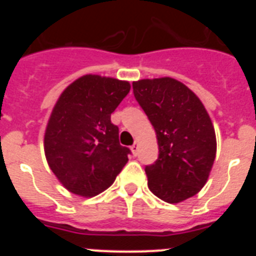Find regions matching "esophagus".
Segmentation results:
<instances>
[{
	"label": "esophagus",
	"mask_w": 256,
	"mask_h": 256,
	"mask_svg": "<svg viewBox=\"0 0 256 256\" xmlns=\"http://www.w3.org/2000/svg\"><path fill=\"white\" fill-rule=\"evenodd\" d=\"M130 150H132V152L134 154V155H137V154H138V142H136L132 148H130Z\"/></svg>",
	"instance_id": "obj_1"
}]
</instances>
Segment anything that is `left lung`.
Masks as SVG:
<instances>
[{
    "mask_svg": "<svg viewBox=\"0 0 256 256\" xmlns=\"http://www.w3.org/2000/svg\"><path fill=\"white\" fill-rule=\"evenodd\" d=\"M133 94L150 119L159 158L146 166L154 195L169 204L195 196L208 182L216 155L214 126L204 104L177 79L133 82Z\"/></svg>",
    "mask_w": 256,
    "mask_h": 256,
    "instance_id": "1",
    "label": "left lung"
}]
</instances>
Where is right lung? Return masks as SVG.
<instances>
[{
  "instance_id": "right-lung-1",
  "label": "right lung",
  "mask_w": 256,
  "mask_h": 256,
  "mask_svg": "<svg viewBox=\"0 0 256 256\" xmlns=\"http://www.w3.org/2000/svg\"><path fill=\"white\" fill-rule=\"evenodd\" d=\"M130 84L112 76L86 74L61 92L44 130L50 169L69 192L94 198L114 183L128 162L112 114Z\"/></svg>"
}]
</instances>
